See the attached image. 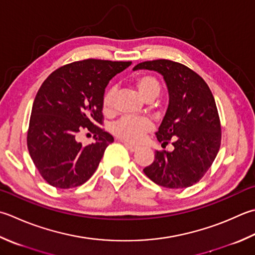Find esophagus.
Wrapping results in <instances>:
<instances>
[{
    "label": "esophagus",
    "mask_w": 255,
    "mask_h": 255,
    "mask_svg": "<svg viewBox=\"0 0 255 255\" xmlns=\"http://www.w3.org/2000/svg\"><path fill=\"white\" fill-rule=\"evenodd\" d=\"M124 144H125V147H126L129 151H131V152H133V151H136L137 149H138V147L137 146H133V144H131V143H129V142H126V141H124Z\"/></svg>",
    "instance_id": "1"
}]
</instances>
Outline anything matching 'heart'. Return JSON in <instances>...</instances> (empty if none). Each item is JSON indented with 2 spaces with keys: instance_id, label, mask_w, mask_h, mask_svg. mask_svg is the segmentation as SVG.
<instances>
[{
  "instance_id": "obj_1",
  "label": "heart",
  "mask_w": 255,
  "mask_h": 255,
  "mask_svg": "<svg viewBox=\"0 0 255 255\" xmlns=\"http://www.w3.org/2000/svg\"><path fill=\"white\" fill-rule=\"evenodd\" d=\"M136 86L144 101H153L161 91L160 83L152 75H141L136 81ZM115 88L111 87L105 92L103 96V109L105 113H111L114 108ZM153 129V124L150 119L144 117L119 118L112 125V132L114 136L122 140L130 143H138Z\"/></svg>"
}]
</instances>
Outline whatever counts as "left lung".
Wrapping results in <instances>:
<instances>
[{"label": "left lung", "mask_w": 255, "mask_h": 255, "mask_svg": "<svg viewBox=\"0 0 255 255\" xmlns=\"http://www.w3.org/2000/svg\"><path fill=\"white\" fill-rule=\"evenodd\" d=\"M163 76L169 93L166 115L156 132L161 146L172 140V151H156L143 169L154 183L170 189L191 187L204 176L221 144V125L216 101L202 77L184 65L156 59L136 65Z\"/></svg>", "instance_id": "left-lung-1"}]
</instances>
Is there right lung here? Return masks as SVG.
I'll return each mask as SVG.
<instances>
[{
    "instance_id": "obj_1",
    "label": "right lung",
    "mask_w": 255,
    "mask_h": 255,
    "mask_svg": "<svg viewBox=\"0 0 255 255\" xmlns=\"http://www.w3.org/2000/svg\"><path fill=\"white\" fill-rule=\"evenodd\" d=\"M131 62L84 59L57 68L34 99L27 131L29 156L44 180L59 189L81 186L91 178L105 149L114 141L103 124V96L109 81ZM83 130L95 142L77 141ZM91 134V133H87Z\"/></svg>"
}]
</instances>
